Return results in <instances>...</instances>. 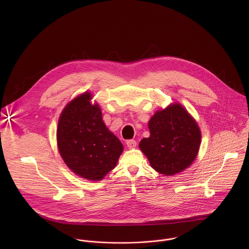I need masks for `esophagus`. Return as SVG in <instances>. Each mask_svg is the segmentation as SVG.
<instances>
[{
  "label": "esophagus",
  "mask_w": 249,
  "mask_h": 249,
  "mask_svg": "<svg viewBox=\"0 0 249 249\" xmlns=\"http://www.w3.org/2000/svg\"><path fill=\"white\" fill-rule=\"evenodd\" d=\"M126 145L128 146V148L132 149V148H135V147H136L137 142H136V141H134V140H128V141L126 142Z\"/></svg>",
  "instance_id": "esophagus-1"
}]
</instances>
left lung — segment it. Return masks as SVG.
<instances>
[{"instance_id": "8db88e82", "label": "left lung", "mask_w": 249, "mask_h": 249, "mask_svg": "<svg viewBox=\"0 0 249 249\" xmlns=\"http://www.w3.org/2000/svg\"><path fill=\"white\" fill-rule=\"evenodd\" d=\"M150 135L139 143L150 166L159 174L174 176L196 158L201 132L196 120L179 104L156 111L148 122Z\"/></svg>"}]
</instances>
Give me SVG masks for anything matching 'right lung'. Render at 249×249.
<instances>
[{
  "label": "right lung",
  "mask_w": 249,
  "mask_h": 249,
  "mask_svg": "<svg viewBox=\"0 0 249 249\" xmlns=\"http://www.w3.org/2000/svg\"><path fill=\"white\" fill-rule=\"evenodd\" d=\"M85 92L63 109L56 130L57 146L65 164L80 178L99 181L112 171L124 150L108 130L98 104Z\"/></svg>",
  "instance_id": "add662e5"
}]
</instances>
